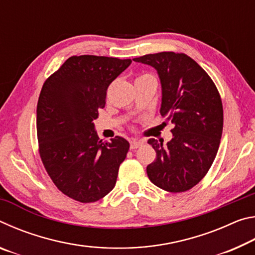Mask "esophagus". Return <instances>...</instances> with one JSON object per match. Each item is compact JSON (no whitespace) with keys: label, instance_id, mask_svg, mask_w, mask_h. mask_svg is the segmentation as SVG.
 <instances>
[{"label":"esophagus","instance_id":"34e87169","mask_svg":"<svg viewBox=\"0 0 255 255\" xmlns=\"http://www.w3.org/2000/svg\"><path fill=\"white\" fill-rule=\"evenodd\" d=\"M141 145H143V141H141V140H136V139L130 140V148L131 149H136Z\"/></svg>","mask_w":255,"mask_h":255}]
</instances>
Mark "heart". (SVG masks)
Listing matches in <instances>:
<instances>
[{
  "instance_id": "1",
  "label": "heart",
  "mask_w": 255,
  "mask_h": 255,
  "mask_svg": "<svg viewBox=\"0 0 255 255\" xmlns=\"http://www.w3.org/2000/svg\"><path fill=\"white\" fill-rule=\"evenodd\" d=\"M143 76H147V75H141V76H139V77H138V79H140V77H143Z\"/></svg>"
}]
</instances>
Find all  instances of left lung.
<instances>
[{
  "label": "left lung",
  "instance_id": "8db88e82",
  "mask_svg": "<svg viewBox=\"0 0 255 255\" xmlns=\"http://www.w3.org/2000/svg\"><path fill=\"white\" fill-rule=\"evenodd\" d=\"M156 70L162 117L174 125L166 144L149 138L156 158L146 167L149 180L169 192H183L207 174L223 132V105L209 75L185 54L163 51L133 58Z\"/></svg>",
  "mask_w": 255,
  "mask_h": 255
}]
</instances>
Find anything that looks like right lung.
Returning a JSON list of instances; mask_svg holds the SVG:
<instances>
[{"label":"right lung","instance_id":"add662e5","mask_svg":"<svg viewBox=\"0 0 255 255\" xmlns=\"http://www.w3.org/2000/svg\"><path fill=\"white\" fill-rule=\"evenodd\" d=\"M131 59L72 56L42 85L37 105L39 153L47 173L64 195L94 202L115 188L129 143L103 141L93 120L105 108L108 86Z\"/></svg>","mask_w":255,"mask_h":255}]
</instances>
